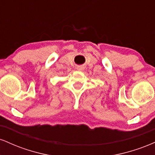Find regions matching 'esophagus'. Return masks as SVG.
Instances as JSON below:
<instances>
[{"label":"esophagus","instance_id":"obj_1","mask_svg":"<svg viewBox=\"0 0 155 155\" xmlns=\"http://www.w3.org/2000/svg\"><path fill=\"white\" fill-rule=\"evenodd\" d=\"M83 69H84V67H82V66H78L77 67L78 71H83Z\"/></svg>","mask_w":155,"mask_h":155}]
</instances>
